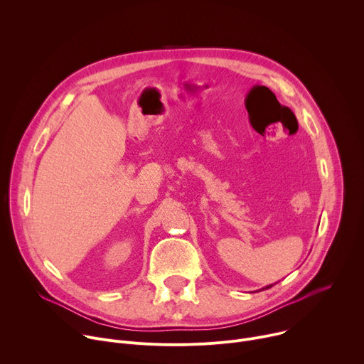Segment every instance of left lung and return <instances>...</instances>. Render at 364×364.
<instances>
[{
	"instance_id": "8db88e82",
	"label": "left lung",
	"mask_w": 364,
	"mask_h": 364,
	"mask_svg": "<svg viewBox=\"0 0 364 364\" xmlns=\"http://www.w3.org/2000/svg\"><path fill=\"white\" fill-rule=\"evenodd\" d=\"M272 285H268V287H265V288H262V289H268V288H271Z\"/></svg>"
}]
</instances>
